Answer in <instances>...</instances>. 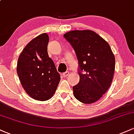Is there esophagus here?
<instances>
[{
  "label": "esophagus",
  "instance_id": "1",
  "mask_svg": "<svg viewBox=\"0 0 134 134\" xmlns=\"http://www.w3.org/2000/svg\"><path fill=\"white\" fill-rule=\"evenodd\" d=\"M69 71H67V72H64V74H63V76L64 77H67L69 76Z\"/></svg>",
  "mask_w": 134,
  "mask_h": 134
}]
</instances>
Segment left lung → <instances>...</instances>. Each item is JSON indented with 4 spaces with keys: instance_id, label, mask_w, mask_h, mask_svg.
I'll return each mask as SVG.
<instances>
[{
    "instance_id": "8db88e82",
    "label": "left lung",
    "mask_w": 134,
    "mask_h": 134,
    "mask_svg": "<svg viewBox=\"0 0 134 134\" xmlns=\"http://www.w3.org/2000/svg\"><path fill=\"white\" fill-rule=\"evenodd\" d=\"M79 61V82L74 96L85 104L96 102L111 85L115 58L107 41L91 30H74L64 34Z\"/></svg>"
}]
</instances>
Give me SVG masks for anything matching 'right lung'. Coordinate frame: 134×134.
<instances>
[{"instance_id":"right-lung-1","label":"right lung","mask_w":134,"mask_h":134,"mask_svg":"<svg viewBox=\"0 0 134 134\" xmlns=\"http://www.w3.org/2000/svg\"><path fill=\"white\" fill-rule=\"evenodd\" d=\"M48 41L47 33L33 38L23 49L17 64L23 87L29 96L39 101L50 99L60 81L54 62L48 54Z\"/></svg>"}]
</instances>
